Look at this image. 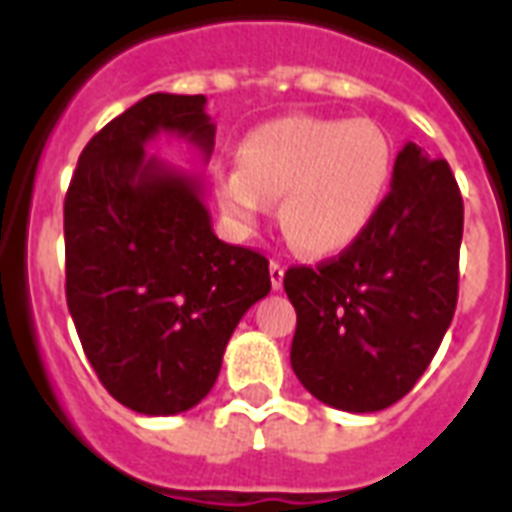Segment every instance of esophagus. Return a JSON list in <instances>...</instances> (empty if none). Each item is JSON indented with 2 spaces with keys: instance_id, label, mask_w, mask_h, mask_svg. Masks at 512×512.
<instances>
[{
  "instance_id": "obj_1",
  "label": "esophagus",
  "mask_w": 512,
  "mask_h": 512,
  "mask_svg": "<svg viewBox=\"0 0 512 512\" xmlns=\"http://www.w3.org/2000/svg\"><path fill=\"white\" fill-rule=\"evenodd\" d=\"M268 271H271V287H273V290H282L284 265L279 263V260H271V263H268Z\"/></svg>"
}]
</instances>
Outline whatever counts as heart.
I'll list each match as a JSON object with an SVG mask.
<instances>
[{"label":"heart","instance_id":"obj_1","mask_svg":"<svg viewBox=\"0 0 512 512\" xmlns=\"http://www.w3.org/2000/svg\"><path fill=\"white\" fill-rule=\"evenodd\" d=\"M395 171L389 136L370 120L284 115L236 147V169L217 179L222 214L244 233L279 201V225L308 257L349 249L376 220Z\"/></svg>","mask_w":512,"mask_h":512}]
</instances>
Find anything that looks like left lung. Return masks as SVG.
<instances>
[{
	"label": "left lung",
	"instance_id": "1",
	"mask_svg": "<svg viewBox=\"0 0 512 512\" xmlns=\"http://www.w3.org/2000/svg\"><path fill=\"white\" fill-rule=\"evenodd\" d=\"M462 225L451 166L408 142L360 239L317 268L284 273L298 311L290 362L311 395L373 413L411 392L454 319Z\"/></svg>",
	"mask_w": 512,
	"mask_h": 512
}]
</instances>
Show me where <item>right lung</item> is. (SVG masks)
I'll return each instance as SVG.
<instances>
[{"label": "right lung", "instance_id": "right-lung-1", "mask_svg": "<svg viewBox=\"0 0 512 512\" xmlns=\"http://www.w3.org/2000/svg\"><path fill=\"white\" fill-rule=\"evenodd\" d=\"M158 134L209 158L206 96L150 93L85 144L64 201L66 306L109 395L174 416L212 392L271 273L260 252L214 236L201 177L147 155Z\"/></svg>", "mask_w": 512, "mask_h": 512}]
</instances>
